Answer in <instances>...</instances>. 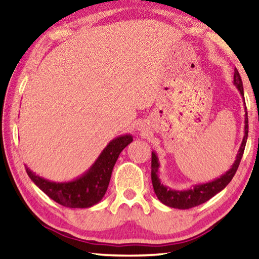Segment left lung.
Wrapping results in <instances>:
<instances>
[{"label": "left lung", "mask_w": 259, "mask_h": 259, "mask_svg": "<svg viewBox=\"0 0 259 259\" xmlns=\"http://www.w3.org/2000/svg\"><path fill=\"white\" fill-rule=\"evenodd\" d=\"M233 84L235 85L236 89L239 90V93L244 103L242 80H241V76L236 68L234 69ZM244 112H245L244 136H243L242 143H241L240 148L238 151V154H236L234 163L231 165V168L227 170L225 174H223L221 177L213 179L211 182L198 184V185H194L191 188L182 190V191L174 190V188L165 186L161 183V179L159 177V168H160L159 157H157L156 153L154 151L152 152V171H151L152 184H153V188H154V192L157 196V199H159L162 203L168 205L170 208L190 209L193 207H196V205L199 204L207 202L208 200L211 199L212 196L216 195L217 193L223 191L227 185H229V183L232 181V178L234 177L236 170H238L241 159H242L245 143H247V138H248V114H247V107L245 106H244Z\"/></svg>", "instance_id": "8db88e82"}]
</instances>
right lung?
I'll list each match as a JSON object with an SVG mask.
<instances>
[{
	"label": "right lung",
	"instance_id": "1",
	"mask_svg": "<svg viewBox=\"0 0 259 259\" xmlns=\"http://www.w3.org/2000/svg\"><path fill=\"white\" fill-rule=\"evenodd\" d=\"M133 142V136L121 135L112 139L93 165L81 176L69 182H54L43 178L25 165L26 172L42 192L64 207L90 208L99 203L107 191L114 164L120 153Z\"/></svg>",
	"mask_w": 259,
	"mask_h": 259
}]
</instances>
